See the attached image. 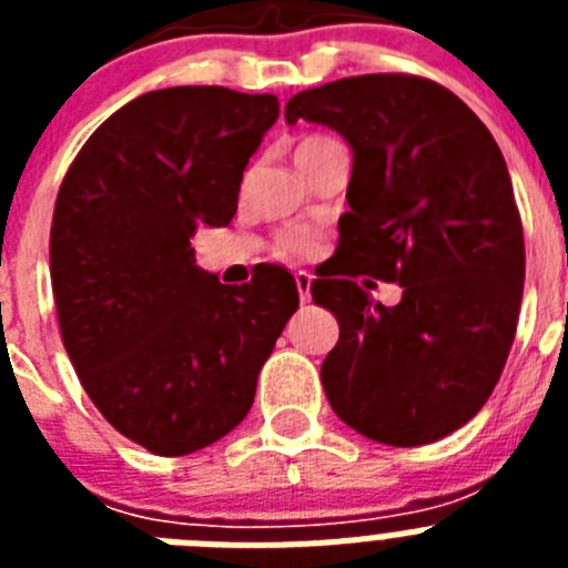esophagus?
<instances>
[{
	"label": "esophagus",
	"mask_w": 568,
	"mask_h": 568,
	"mask_svg": "<svg viewBox=\"0 0 568 568\" xmlns=\"http://www.w3.org/2000/svg\"><path fill=\"white\" fill-rule=\"evenodd\" d=\"M295 287H298L301 304H307V301H310V287H313V275L304 273V270H298V273H295Z\"/></svg>",
	"instance_id": "obj_1"
}]
</instances>
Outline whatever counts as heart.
Returning <instances> with one entry per match:
<instances>
[{"label": "heart", "mask_w": 568, "mask_h": 568, "mask_svg": "<svg viewBox=\"0 0 568 568\" xmlns=\"http://www.w3.org/2000/svg\"><path fill=\"white\" fill-rule=\"evenodd\" d=\"M333 139L327 135H304L298 139L295 144V164H304L310 155L318 153L321 148H327ZM318 250V233L310 227H287V230H278V233L270 239V247L267 253L273 255L275 261H287V264H295V261H304Z\"/></svg>", "instance_id": "1"}]
</instances>
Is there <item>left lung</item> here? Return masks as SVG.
Returning <instances> with one entry per match:
<instances>
[{
    "label": "left lung",
    "mask_w": 568,
    "mask_h": 568,
    "mask_svg": "<svg viewBox=\"0 0 568 568\" xmlns=\"http://www.w3.org/2000/svg\"><path fill=\"white\" fill-rule=\"evenodd\" d=\"M284 115L353 144L338 264L313 281L341 327L321 364L329 406L378 444H433L480 413L518 329L524 227L500 148L453 90L413 73L321 84ZM358 274L398 280L399 304Z\"/></svg>",
    "instance_id": "obj_1"
}]
</instances>
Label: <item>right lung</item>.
<instances>
[{
	"label": "right lung",
	"mask_w": 568,
	"mask_h": 568,
	"mask_svg": "<svg viewBox=\"0 0 568 568\" xmlns=\"http://www.w3.org/2000/svg\"><path fill=\"white\" fill-rule=\"evenodd\" d=\"M278 99L219 84L153 90L104 119L62 179L50 284L62 344L115 433L153 455L204 449L244 420L298 310L295 278L227 287L190 239L224 227Z\"/></svg>",
	"instance_id": "right-lung-1"
}]
</instances>
